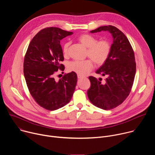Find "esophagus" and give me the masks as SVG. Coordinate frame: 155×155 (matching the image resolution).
I'll use <instances>...</instances> for the list:
<instances>
[{
	"label": "esophagus",
	"instance_id": "esophagus-1",
	"mask_svg": "<svg viewBox=\"0 0 155 155\" xmlns=\"http://www.w3.org/2000/svg\"><path fill=\"white\" fill-rule=\"evenodd\" d=\"M84 77H83V76H82V75H78V78H79V79H81V78H84Z\"/></svg>",
	"mask_w": 155,
	"mask_h": 155
}]
</instances>
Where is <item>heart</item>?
Segmentation results:
<instances>
[{
	"mask_svg": "<svg viewBox=\"0 0 155 155\" xmlns=\"http://www.w3.org/2000/svg\"><path fill=\"white\" fill-rule=\"evenodd\" d=\"M78 40L87 48L86 56L94 61L97 65H103L108 59L111 53L112 47L108 40L102 39L97 41V38L89 34L80 35ZM70 42H66L63 46L64 55L68 54ZM93 68V62L91 59L84 61H74L69 63L68 69L80 75H86Z\"/></svg>",
	"mask_w": 155,
	"mask_h": 155,
	"instance_id": "1",
	"label": "heart"
}]
</instances>
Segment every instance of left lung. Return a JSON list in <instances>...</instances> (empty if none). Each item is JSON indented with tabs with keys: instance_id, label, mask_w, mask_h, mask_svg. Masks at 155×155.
Listing matches in <instances>:
<instances>
[{
	"instance_id": "obj_1",
	"label": "left lung",
	"mask_w": 155,
	"mask_h": 155,
	"mask_svg": "<svg viewBox=\"0 0 155 155\" xmlns=\"http://www.w3.org/2000/svg\"><path fill=\"white\" fill-rule=\"evenodd\" d=\"M107 31L114 38L111 53L107 61L96 71L107 76L105 81L90 76L91 87L87 94L96 107L111 110L121 104L129 96L136 71L134 50L126 36L117 28L108 25L91 31L96 33Z\"/></svg>"
}]
</instances>
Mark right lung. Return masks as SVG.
I'll list each match as a JSON object with an SVG mask.
<instances>
[{
  "label": "right lung",
  "mask_w": 155,
  "mask_h": 155,
  "mask_svg": "<svg viewBox=\"0 0 155 155\" xmlns=\"http://www.w3.org/2000/svg\"><path fill=\"white\" fill-rule=\"evenodd\" d=\"M72 32L58 28H46L32 39L26 53L23 71L26 84L33 99L48 110H57L72 99L77 82L76 73L65 74L56 81L54 75L64 71L60 40Z\"/></svg>",
  "instance_id": "right-lung-1"
}]
</instances>
